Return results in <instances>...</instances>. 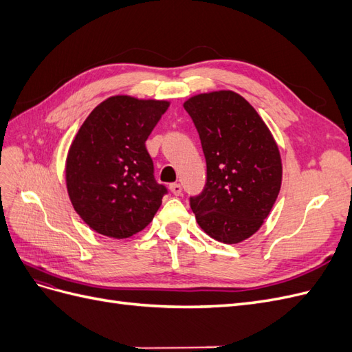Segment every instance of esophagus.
I'll use <instances>...</instances> for the list:
<instances>
[{"label": "esophagus", "mask_w": 352, "mask_h": 352, "mask_svg": "<svg viewBox=\"0 0 352 352\" xmlns=\"http://www.w3.org/2000/svg\"><path fill=\"white\" fill-rule=\"evenodd\" d=\"M168 188H170V190H172L173 195L182 194V186H180V184H172Z\"/></svg>", "instance_id": "34e87169"}]
</instances>
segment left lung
<instances>
[{
	"label": "left lung",
	"mask_w": 352,
	"mask_h": 352,
	"mask_svg": "<svg viewBox=\"0 0 352 352\" xmlns=\"http://www.w3.org/2000/svg\"><path fill=\"white\" fill-rule=\"evenodd\" d=\"M207 162V182L190 198L197 223L208 236L238 243L270 214L282 185V160L269 127L233 91L198 94L184 102Z\"/></svg>",
	"instance_id": "8db88e82"
}]
</instances>
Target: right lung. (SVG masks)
Instances as JSON below:
<instances>
[{"label":"right lung","instance_id":"1","mask_svg":"<svg viewBox=\"0 0 352 352\" xmlns=\"http://www.w3.org/2000/svg\"><path fill=\"white\" fill-rule=\"evenodd\" d=\"M168 105L114 95L80 126L69 148L66 185L74 211L92 230L123 239L153 221L167 189L155 182L145 141Z\"/></svg>","mask_w":352,"mask_h":352}]
</instances>
